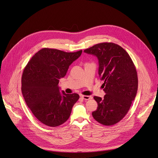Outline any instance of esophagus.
I'll return each mask as SVG.
<instances>
[{
  "instance_id": "esophagus-1",
  "label": "esophagus",
  "mask_w": 158,
  "mask_h": 158,
  "mask_svg": "<svg viewBox=\"0 0 158 158\" xmlns=\"http://www.w3.org/2000/svg\"><path fill=\"white\" fill-rule=\"evenodd\" d=\"M80 96H81V98H82L83 99H84V100H85V101H88V100H89V99H92V98H92V96H85V95H81Z\"/></svg>"
}]
</instances>
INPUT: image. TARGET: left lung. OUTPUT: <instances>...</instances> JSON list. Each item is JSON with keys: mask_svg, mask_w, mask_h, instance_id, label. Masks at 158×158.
Returning <instances> with one entry per match:
<instances>
[{"mask_svg": "<svg viewBox=\"0 0 158 158\" xmlns=\"http://www.w3.org/2000/svg\"><path fill=\"white\" fill-rule=\"evenodd\" d=\"M96 56L99 60V75L104 81L106 94L94 96L98 108L92 113L98 123L110 126L121 121L134 101L138 87L136 67L128 53L118 44L103 42L84 51Z\"/></svg>", "mask_w": 158, "mask_h": 158, "instance_id": "obj_1", "label": "left lung"}]
</instances>
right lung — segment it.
Wrapping results in <instances>:
<instances>
[{
    "label": "right lung",
    "mask_w": 158,
    "mask_h": 158,
    "mask_svg": "<svg viewBox=\"0 0 158 158\" xmlns=\"http://www.w3.org/2000/svg\"><path fill=\"white\" fill-rule=\"evenodd\" d=\"M82 50L67 53L44 48L31 57L22 76V93L35 118L45 125L56 127L65 123L78 101L77 93L59 91V79Z\"/></svg>",
    "instance_id": "add662e5"
}]
</instances>
